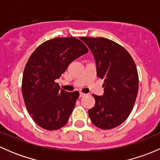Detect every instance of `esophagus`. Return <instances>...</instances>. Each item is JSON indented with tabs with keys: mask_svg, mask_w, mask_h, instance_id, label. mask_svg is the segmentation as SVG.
<instances>
[{
	"mask_svg": "<svg viewBox=\"0 0 160 160\" xmlns=\"http://www.w3.org/2000/svg\"><path fill=\"white\" fill-rule=\"evenodd\" d=\"M85 95H86V93H82V92H80V98H83V97H84Z\"/></svg>",
	"mask_w": 160,
	"mask_h": 160,
	"instance_id": "esophagus-1",
	"label": "esophagus"
}]
</instances>
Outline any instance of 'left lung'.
<instances>
[{
  "label": "left lung",
  "instance_id": "left-lung-1",
  "mask_svg": "<svg viewBox=\"0 0 160 160\" xmlns=\"http://www.w3.org/2000/svg\"><path fill=\"white\" fill-rule=\"evenodd\" d=\"M96 62L97 75L104 79V94H93L95 104L88 111L93 125L111 129L123 123L132 111L138 90L136 66L128 52L114 41L81 37Z\"/></svg>",
  "mask_w": 160,
  "mask_h": 160
}]
</instances>
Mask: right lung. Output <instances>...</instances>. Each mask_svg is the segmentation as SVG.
<instances>
[{"label": "right lung", "instance_id": "obj_1", "mask_svg": "<svg viewBox=\"0 0 160 160\" xmlns=\"http://www.w3.org/2000/svg\"><path fill=\"white\" fill-rule=\"evenodd\" d=\"M88 52L80 40L67 37L48 40L31 55L24 70L22 91L28 112L38 126L57 130L67 123L80 93L60 89L55 80Z\"/></svg>", "mask_w": 160, "mask_h": 160}]
</instances>
